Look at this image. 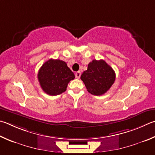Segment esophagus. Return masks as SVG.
I'll use <instances>...</instances> for the list:
<instances>
[{
    "instance_id": "34e87169",
    "label": "esophagus",
    "mask_w": 155,
    "mask_h": 155,
    "mask_svg": "<svg viewBox=\"0 0 155 155\" xmlns=\"http://www.w3.org/2000/svg\"><path fill=\"white\" fill-rule=\"evenodd\" d=\"M81 73L80 71H78V72H76V73H75V77H76V78H79L80 77H81Z\"/></svg>"
}]
</instances>
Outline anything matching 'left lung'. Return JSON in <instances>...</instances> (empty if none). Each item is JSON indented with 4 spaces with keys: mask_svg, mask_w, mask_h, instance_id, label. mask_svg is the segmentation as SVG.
<instances>
[{
    "mask_svg": "<svg viewBox=\"0 0 155 155\" xmlns=\"http://www.w3.org/2000/svg\"><path fill=\"white\" fill-rule=\"evenodd\" d=\"M114 70L104 60H94L81 76L88 92L94 95L104 94L115 81Z\"/></svg>",
    "mask_w": 155,
    "mask_h": 155,
    "instance_id": "left-lung-1",
    "label": "left lung"
}]
</instances>
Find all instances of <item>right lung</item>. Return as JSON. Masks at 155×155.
I'll list each match as a JSON object with an SVG mask.
<instances>
[{"label":"right lung","mask_w":155,"mask_h":155,"mask_svg":"<svg viewBox=\"0 0 155 155\" xmlns=\"http://www.w3.org/2000/svg\"><path fill=\"white\" fill-rule=\"evenodd\" d=\"M74 74L62 60L50 59L39 69L38 79L42 89L48 95H58L66 90Z\"/></svg>","instance_id":"add662e5"}]
</instances>
